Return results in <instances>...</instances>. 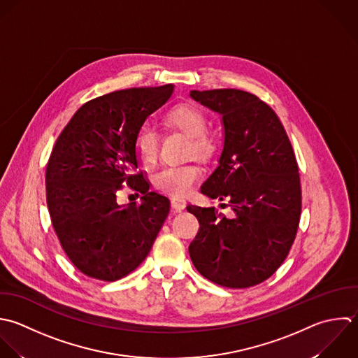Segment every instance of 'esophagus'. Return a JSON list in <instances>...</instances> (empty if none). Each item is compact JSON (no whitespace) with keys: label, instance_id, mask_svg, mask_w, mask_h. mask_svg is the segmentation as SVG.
Instances as JSON below:
<instances>
[{"label":"esophagus","instance_id":"1","mask_svg":"<svg viewBox=\"0 0 358 358\" xmlns=\"http://www.w3.org/2000/svg\"><path fill=\"white\" fill-rule=\"evenodd\" d=\"M185 206H187V202H185L184 199H181V198H176V196H173V198H171V208H173L176 212H181V210H184V209H185Z\"/></svg>","mask_w":358,"mask_h":358}]
</instances>
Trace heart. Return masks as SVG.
<instances>
[{"mask_svg": "<svg viewBox=\"0 0 358 358\" xmlns=\"http://www.w3.org/2000/svg\"><path fill=\"white\" fill-rule=\"evenodd\" d=\"M171 125L191 136L189 153L199 159H209L216 150L215 141L206 134L208 118L194 106H180L167 115ZM159 132L153 124L145 122L139 127L134 138V149L145 163H153L159 155ZM202 176L201 169L194 163L167 164L153 176V185L157 191L182 198L187 196Z\"/></svg>", "mask_w": 358, "mask_h": 358, "instance_id": "1", "label": "heart"}]
</instances>
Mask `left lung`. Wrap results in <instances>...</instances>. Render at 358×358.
Masks as SVG:
<instances>
[{"instance_id":"1","label":"left lung","mask_w":358,"mask_h":358,"mask_svg":"<svg viewBox=\"0 0 358 358\" xmlns=\"http://www.w3.org/2000/svg\"><path fill=\"white\" fill-rule=\"evenodd\" d=\"M189 96L222 114L224 146L217 169L201 187L227 201L233 217L215 208L188 205L199 231L189 244L196 271L229 289H245L271 278L294 243L301 216L299 164L276 113L238 89L191 90Z\"/></svg>"}]
</instances>
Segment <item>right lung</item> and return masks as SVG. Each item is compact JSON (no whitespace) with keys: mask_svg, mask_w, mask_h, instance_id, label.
I'll use <instances>...</instances> for the list:
<instances>
[{"mask_svg":"<svg viewBox=\"0 0 358 358\" xmlns=\"http://www.w3.org/2000/svg\"><path fill=\"white\" fill-rule=\"evenodd\" d=\"M173 90L132 87L89 100L55 141L45 170L47 208L64 252L89 278L115 282L135 271L170 212V201L149 192L138 171L134 138ZM124 185L143 194L139 206L117 205Z\"/></svg>","mask_w":358,"mask_h":358,"instance_id":"add662e5","label":"right lung"}]
</instances>
